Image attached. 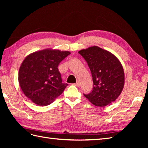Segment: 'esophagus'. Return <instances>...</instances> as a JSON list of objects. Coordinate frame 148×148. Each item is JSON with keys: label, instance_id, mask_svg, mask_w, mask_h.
I'll use <instances>...</instances> for the list:
<instances>
[{"label": "esophagus", "instance_id": "34e87169", "mask_svg": "<svg viewBox=\"0 0 148 148\" xmlns=\"http://www.w3.org/2000/svg\"><path fill=\"white\" fill-rule=\"evenodd\" d=\"M74 85H75V86H79V85H80L79 82H78V81H77V82L76 83H75V84H74Z\"/></svg>", "mask_w": 148, "mask_h": 148}]
</instances>
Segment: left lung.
Returning <instances> with one entry per match:
<instances>
[{"mask_svg":"<svg viewBox=\"0 0 148 148\" xmlns=\"http://www.w3.org/2000/svg\"><path fill=\"white\" fill-rule=\"evenodd\" d=\"M87 62L92 72L93 88L84 97L94 106L105 107L120 95L125 84V74L118 58L107 50L93 46L78 52Z\"/></svg>","mask_w":148,"mask_h":148,"instance_id":"obj_1","label":"left lung"}]
</instances>
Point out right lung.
<instances>
[{"label": "right lung", "mask_w": 148, "mask_h": 148, "mask_svg": "<svg viewBox=\"0 0 148 148\" xmlns=\"http://www.w3.org/2000/svg\"><path fill=\"white\" fill-rule=\"evenodd\" d=\"M70 54L68 51L45 49L28 55L18 72L25 95L40 106L50 104L60 95L68 84L62 83L58 66Z\"/></svg>", "instance_id": "right-lung-1"}]
</instances>
